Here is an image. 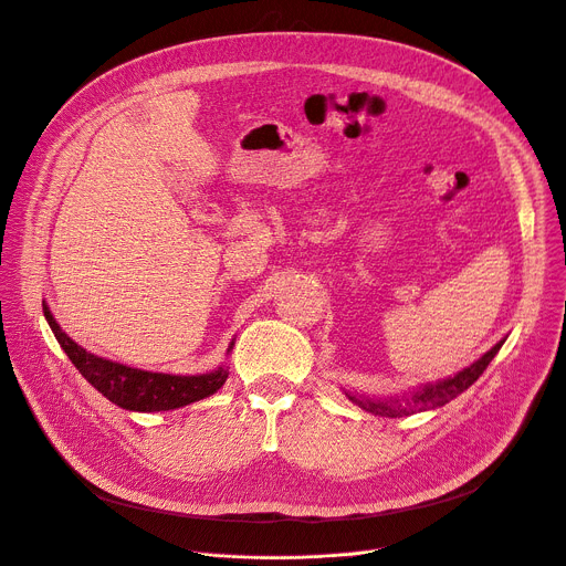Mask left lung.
Masks as SVG:
<instances>
[{"label": "left lung", "instance_id": "left-lung-1", "mask_svg": "<svg viewBox=\"0 0 566 566\" xmlns=\"http://www.w3.org/2000/svg\"><path fill=\"white\" fill-rule=\"evenodd\" d=\"M503 340H499L490 352H485L479 361H474L470 368L460 370L458 375L436 381V384H427L420 390H416L413 395H408L403 399H368V397H356V395H347L354 403H358L361 408L370 410L375 416L381 418H401V416H410L418 413V410H431V408H440L447 401H451L453 397H458L462 390H468L481 375L483 370L490 366L492 358L496 356V352L501 349Z\"/></svg>", "mask_w": 566, "mask_h": 566}]
</instances>
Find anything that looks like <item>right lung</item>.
I'll return each instance as SVG.
<instances>
[{
  "mask_svg": "<svg viewBox=\"0 0 566 566\" xmlns=\"http://www.w3.org/2000/svg\"><path fill=\"white\" fill-rule=\"evenodd\" d=\"M44 318L54 332L56 340L70 356V361L76 370L101 392L108 397L113 403L137 410V413H156V410H171L187 406L191 401L205 399L214 395L228 379V368L212 370L208 375H165V373H148L128 368L124 364L108 361L74 343L51 316L49 306L42 304ZM234 343H230L228 352Z\"/></svg>",
  "mask_w": 566,
  "mask_h": 566,
  "instance_id": "1",
  "label": "right lung"
}]
</instances>
